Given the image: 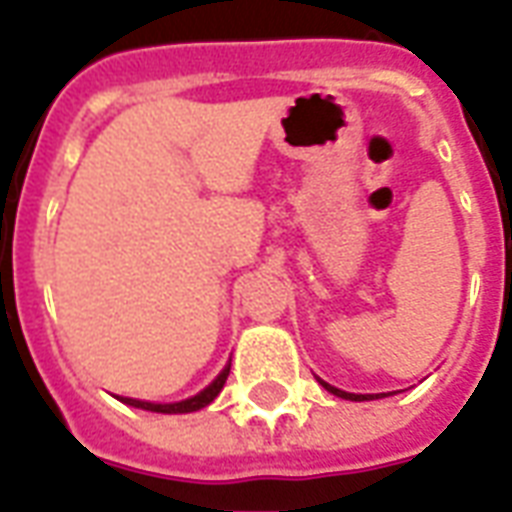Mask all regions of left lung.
I'll return each instance as SVG.
<instances>
[{
    "mask_svg": "<svg viewBox=\"0 0 512 512\" xmlns=\"http://www.w3.org/2000/svg\"><path fill=\"white\" fill-rule=\"evenodd\" d=\"M319 382H322V379H319ZM322 384H324V390H330V393L338 395V398H346V401H374V398L384 395V393H379V395H354V393H343V390H338V387H333V384H327V382H322Z\"/></svg>",
    "mask_w": 512,
    "mask_h": 512,
    "instance_id": "8db88e82",
    "label": "left lung"
}]
</instances>
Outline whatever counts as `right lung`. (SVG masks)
Listing matches in <instances>:
<instances>
[{"label": "right lung", "instance_id": "add662e5", "mask_svg": "<svg viewBox=\"0 0 512 512\" xmlns=\"http://www.w3.org/2000/svg\"><path fill=\"white\" fill-rule=\"evenodd\" d=\"M231 371V363L223 368L218 374V379L210 384V387H204L199 395H193L188 401H179V404H149V401H136V398H119V401H125L128 406H136V409H147V412H163V414H182V412H196V409H204L207 404H212L218 393L223 390V384H226V376Z\"/></svg>", "mask_w": 512, "mask_h": 512}]
</instances>
